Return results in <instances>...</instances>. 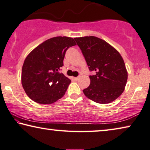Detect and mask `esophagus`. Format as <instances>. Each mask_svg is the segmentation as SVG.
Segmentation results:
<instances>
[{
	"mask_svg": "<svg viewBox=\"0 0 150 150\" xmlns=\"http://www.w3.org/2000/svg\"><path fill=\"white\" fill-rule=\"evenodd\" d=\"M78 78H79V77H74L73 79L74 80H78Z\"/></svg>",
	"mask_w": 150,
	"mask_h": 150,
	"instance_id": "esophagus-1",
	"label": "esophagus"
}]
</instances>
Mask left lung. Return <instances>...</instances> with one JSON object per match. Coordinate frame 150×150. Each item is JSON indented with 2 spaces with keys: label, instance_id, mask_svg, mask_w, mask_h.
<instances>
[{
  "label": "left lung",
  "instance_id": "1",
  "mask_svg": "<svg viewBox=\"0 0 150 150\" xmlns=\"http://www.w3.org/2000/svg\"><path fill=\"white\" fill-rule=\"evenodd\" d=\"M74 40L89 70L96 72V75L90 76V84L83 90L84 95L99 104L114 101L124 91L127 80V71L121 54L107 42L96 36Z\"/></svg>",
  "mask_w": 150,
  "mask_h": 150
}]
</instances>
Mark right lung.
I'll list each match as a JSON object with an SVG mask.
<instances>
[{
  "label": "right lung",
  "instance_id": "add662e5",
  "mask_svg": "<svg viewBox=\"0 0 150 150\" xmlns=\"http://www.w3.org/2000/svg\"><path fill=\"white\" fill-rule=\"evenodd\" d=\"M75 45L72 38L57 36L43 42L28 54L22 68L21 82L31 100L50 104L64 96L71 80L58 71L66 51Z\"/></svg>",
  "mask_w": 150,
  "mask_h": 150
}]
</instances>
